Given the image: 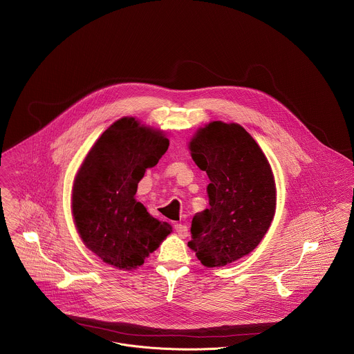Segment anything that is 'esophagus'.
Listing matches in <instances>:
<instances>
[{
  "mask_svg": "<svg viewBox=\"0 0 354 354\" xmlns=\"http://www.w3.org/2000/svg\"><path fill=\"white\" fill-rule=\"evenodd\" d=\"M174 230L176 233L181 237V239H185L188 236V227L185 225H181V223H176L174 225Z\"/></svg>",
  "mask_w": 354,
  "mask_h": 354,
  "instance_id": "obj_1",
  "label": "esophagus"
}]
</instances>
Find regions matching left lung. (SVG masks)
<instances>
[{
    "label": "left lung",
    "instance_id": "obj_1",
    "mask_svg": "<svg viewBox=\"0 0 354 354\" xmlns=\"http://www.w3.org/2000/svg\"><path fill=\"white\" fill-rule=\"evenodd\" d=\"M188 149L207 173L209 207L192 219L188 247L203 266L222 267L252 252L275 214L271 166L252 136L236 122L199 128Z\"/></svg>",
    "mask_w": 354,
    "mask_h": 354
}]
</instances>
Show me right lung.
<instances>
[{"label":"right lung","mask_w":354,"mask_h":354,"mask_svg":"<svg viewBox=\"0 0 354 354\" xmlns=\"http://www.w3.org/2000/svg\"><path fill=\"white\" fill-rule=\"evenodd\" d=\"M160 129L122 117L84 158L72 188V215L84 245L120 270L140 267L171 233L135 199L147 169L167 151Z\"/></svg>","instance_id":"add662e5"}]
</instances>
